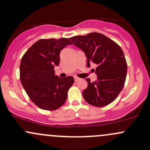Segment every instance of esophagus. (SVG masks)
<instances>
[{"label": "esophagus", "instance_id": "obj_1", "mask_svg": "<svg viewBox=\"0 0 150 150\" xmlns=\"http://www.w3.org/2000/svg\"><path fill=\"white\" fill-rule=\"evenodd\" d=\"M74 80H75V82H77V81H78L79 80H80V78H79V77H74Z\"/></svg>", "mask_w": 150, "mask_h": 150}]
</instances>
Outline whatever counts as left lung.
Instances as JSON below:
<instances>
[{"mask_svg":"<svg viewBox=\"0 0 150 150\" xmlns=\"http://www.w3.org/2000/svg\"><path fill=\"white\" fill-rule=\"evenodd\" d=\"M70 39L85 53L87 67L92 63L97 65V80L86 79L88 85L82 92L85 100L97 107L111 104L123 89L126 78L127 63L123 50L111 39L97 32Z\"/></svg>","mask_w":150,"mask_h":150,"instance_id":"obj_1","label":"left lung"}]
</instances>
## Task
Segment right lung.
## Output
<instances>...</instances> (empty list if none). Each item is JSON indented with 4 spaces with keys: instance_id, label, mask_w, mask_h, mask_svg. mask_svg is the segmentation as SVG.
I'll list each match as a JSON object with an SVG mask.
<instances>
[{
    "instance_id": "obj_1",
    "label": "right lung",
    "mask_w": 150,
    "mask_h": 150,
    "mask_svg": "<svg viewBox=\"0 0 150 150\" xmlns=\"http://www.w3.org/2000/svg\"><path fill=\"white\" fill-rule=\"evenodd\" d=\"M72 44L67 38L40 39L22 56L20 81L30 99L39 108L53 111L65 102L74 78L55 75L54 67L60 63V53Z\"/></svg>"
}]
</instances>
